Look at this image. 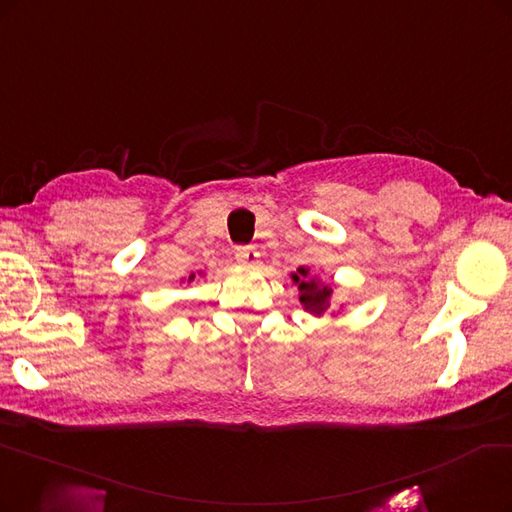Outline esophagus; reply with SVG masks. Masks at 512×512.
Wrapping results in <instances>:
<instances>
[{"instance_id":"esophagus-1","label":"esophagus","mask_w":512,"mask_h":512,"mask_svg":"<svg viewBox=\"0 0 512 512\" xmlns=\"http://www.w3.org/2000/svg\"><path fill=\"white\" fill-rule=\"evenodd\" d=\"M259 259V253L255 251V246H242V249L236 251V261L240 266H255Z\"/></svg>"}]
</instances>
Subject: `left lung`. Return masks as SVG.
I'll use <instances>...</instances> for the list:
<instances>
[{
    "mask_svg": "<svg viewBox=\"0 0 512 512\" xmlns=\"http://www.w3.org/2000/svg\"><path fill=\"white\" fill-rule=\"evenodd\" d=\"M293 285H297L299 291V304L312 316H323L331 308V295L333 287L314 274L308 266H299L297 272L291 274ZM342 310V306H339Z\"/></svg>",
    "mask_w": 512,
    "mask_h": 512,
    "instance_id": "left-lung-1",
    "label": "left lung"
}]
</instances>
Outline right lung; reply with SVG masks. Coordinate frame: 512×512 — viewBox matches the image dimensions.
<instances>
[{"instance_id": "1", "label": "right lung", "mask_w": 512, "mask_h": 512, "mask_svg": "<svg viewBox=\"0 0 512 512\" xmlns=\"http://www.w3.org/2000/svg\"><path fill=\"white\" fill-rule=\"evenodd\" d=\"M196 278V274H189V278H187V282H192Z\"/></svg>"}]
</instances>
